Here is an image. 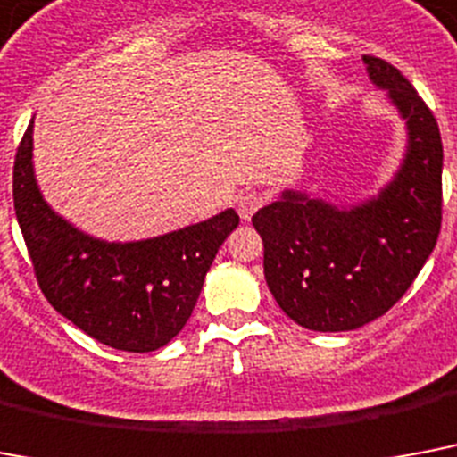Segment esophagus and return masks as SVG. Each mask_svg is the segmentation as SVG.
<instances>
[{"mask_svg": "<svg viewBox=\"0 0 457 457\" xmlns=\"http://www.w3.org/2000/svg\"><path fill=\"white\" fill-rule=\"evenodd\" d=\"M237 206H239V216L244 218V220H251L255 211L265 206V195H262V192H255V190L244 192V195L237 199Z\"/></svg>", "mask_w": 457, "mask_h": 457, "instance_id": "esophagus-1", "label": "esophagus"}]
</instances>
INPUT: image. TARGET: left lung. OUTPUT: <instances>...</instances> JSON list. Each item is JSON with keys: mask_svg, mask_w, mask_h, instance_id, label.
Returning a JSON list of instances; mask_svg holds the SVG:
<instances>
[{"mask_svg": "<svg viewBox=\"0 0 457 457\" xmlns=\"http://www.w3.org/2000/svg\"><path fill=\"white\" fill-rule=\"evenodd\" d=\"M363 62L409 129L395 180L350 209L287 190L253 216L265 244L267 287L310 331H354L383 317L409 291L441 229L439 124L395 65L376 55H363Z\"/></svg>", "mask_w": 457, "mask_h": 457, "instance_id": "left-lung-1", "label": "left lung"}]
</instances>
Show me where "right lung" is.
Masks as SVG:
<instances>
[{"label": "right lung", "instance_id": "obj_1", "mask_svg": "<svg viewBox=\"0 0 457 457\" xmlns=\"http://www.w3.org/2000/svg\"><path fill=\"white\" fill-rule=\"evenodd\" d=\"M13 209L35 277L55 312L98 343L154 352L180 333L218 248L239 225L228 209L145 241L107 244L51 211L32 169V121L13 162Z\"/></svg>", "mask_w": 457, "mask_h": 457}]
</instances>
